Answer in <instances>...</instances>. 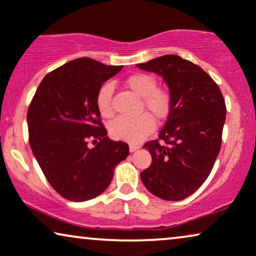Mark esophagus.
Here are the masks:
<instances>
[{
  "label": "esophagus",
  "mask_w": 256,
  "mask_h": 256,
  "mask_svg": "<svg viewBox=\"0 0 256 256\" xmlns=\"http://www.w3.org/2000/svg\"><path fill=\"white\" fill-rule=\"evenodd\" d=\"M139 148H140V146L131 144V145H130V152H136V151H137V150H138Z\"/></svg>",
  "instance_id": "34e87169"
}]
</instances>
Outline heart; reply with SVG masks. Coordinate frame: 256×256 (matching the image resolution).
<instances>
[{
    "instance_id": "b5f03b06",
    "label": "heart",
    "mask_w": 256,
    "mask_h": 256,
    "mask_svg": "<svg viewBox=\"0 0 256 256\" xmlns=\"http://www.w3.org/2000/svg\"><path fill=\"white\" fill-rule=\"evenodd\" d=\"M125 86L131 90L136 96L142 97L140 111L150 114H140L137 118H117L108 125L111 137L117 140L128 142H139L154 130V120H165L172 110V94L168 88H158L156 78L152 74L137 72L125 80ZM112 94L114 88L111 84L102 85L96 96V106L103 118H111L114 116L112 108Z\"/></svg>"
}]
</instances>
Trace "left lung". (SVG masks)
<instances>
[{
	"instance_id": "left-lung-1",
	"label": "left lung",
	"mask_w": 256,
	"mask_h": 256,
	"mask_svg": "<svg viewBox=\"0 0 256 256\" xmlns=\"http://www.w3.org/2000/svg\"><path fill=\"white\" fill-rule=\"evenodd\" d=\"M137 66L162 76L172 94L171 114L158 139L144 145L152 162L140 179L156 196L179 202L196 192L212 171L222 140L226 104L210 74L176 54Z\"/></svg>"
}]
</instances>
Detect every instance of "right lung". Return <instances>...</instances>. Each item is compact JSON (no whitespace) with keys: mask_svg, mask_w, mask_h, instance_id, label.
<instances>
[{"mask_svg":"<svg viewBox=\"0 0 256 256\" xmlns=\"http://www.w3.org/2000/svg\"><path fill=\"white\" fill-rule=\"evenodd\" d=\"M122 69L82 57L43 78L29 105V142L54 190L82 202L104 192L128 145L114 142L102 122L96 96L104 82ZM96 146L88 148V140Z\"/></svg>","mask_w":256,"mask_h":256,"instance_id":"obj_1","label":"right lung"}]
</instances>
